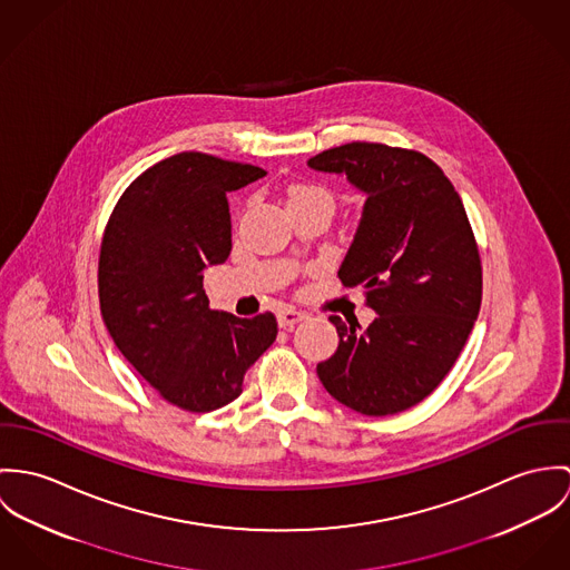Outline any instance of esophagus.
<instances>
[{
    "label": "esophagus",
    "instance_id": "obj_1",
    "mask_svg": "<svg viewBox=\"0 0 570 570\" xmlns=\"http://www.w3.org/2000/svg\"><path fill=\"white\" fill-rule=\"evenodd\" d=\"M304 316H306L304 313H299V311H295V308H291V306H284V308L277 311V323H279V327L288 330V327H293L295 323H299Z\"/></svg>",
    "mask_w": 570,
    "mask_h": 570
}]
</instances>
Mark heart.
Listing matches in <instances>:
<instances>
[{
  "mask_svg": "<svg viewBox=\"0 0 570 570\" xmlns=\"http://www.w3.org/2000/svg\"><path fill=\"white\" fill-rule=\"evenodd\" d=\"M327 203L330 205V194L313 186V184H297V186H291L288 190V205H295V203Z\"/></svg>",
  "mask_w": 570,
  "mask_h": 570,
  "instance_id": "heart-1",
  "label": "heart"
}]
</instances>
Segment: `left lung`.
I'll list each match as a JSON object with an SVG mask.
<instances>
[{
    "label": "left lung",
    "instance_id": "8db88e82",
    "mask_svg": "<svg viewBox=\"0 0 570 570\" xmlns=\"http://www.w3.org/2000/svg\"><path fill=\"white\" fill-rule=\"evenodd\" d=\"M367 196L341 262L376 318L367 330L330 316L336 352L316 365L325 391L372 417L431 395L461 354L481 308V257L461 196L417 150L352 141L308 159Z\"/></svg>",
    "mask_w": 570,
    "mask_h": 570
}]
</instances>
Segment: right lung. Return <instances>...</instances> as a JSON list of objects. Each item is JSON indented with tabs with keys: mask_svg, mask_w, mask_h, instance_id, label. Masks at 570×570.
Instances as JSON below:
<instances>
[{
	"mask_svg": "<svg viewBox=\"0 0 570 570\" xmlns=\"http://www.w3.org/2000/svg\"><path fill=\"white\" fill-rule=\"evenodd\" d=\"M264 175L205 153L173 155L128 186L105 229V325L141 379L191 413L236 400L245 372L277 336L271 313L240 318L212 311L203 291L205 268L232 252L227 191Z\"/></svg>",
	"mask_w": 570,
	"mask_h": 570,
	"instance_id": "obj_1",
	"label": "right lung"
}]
</instances>
